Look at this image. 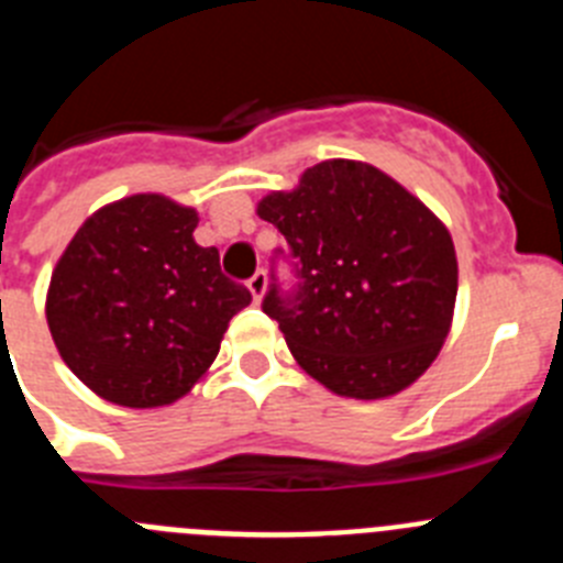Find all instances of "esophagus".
<instances>
[{
	"instance_id": "esophagus-1",
	"label": "esophagus",
	"mask_w": 563,
	"mask_h": 563,
	"mask_svg": "<svg viewBox=\"0 0 563 563\" xmlns=\"http://www.w3.org/2000/svg\"><path fill=\"white\" fill-rule=\"evenodd\" d=\"M265 287H267V273L265 271H256L251 278H247V290H251L253 301H262V296H265Z\"/></svg>"
}]
</instances>
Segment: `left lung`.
Returning <instances> with one entry per match:
<instances>
[{"instance_id": "obj_1", "label": "left lung", "mask_w": 563, "mask_h": 563, "mask_svg": "<svg viewBox=\"0 0 563 563\" xmlns=\"http://www.w3.org/2000/svg\"><path fill=\"white\" fill-rule=\"evenodd\" d=\"M256 213L285 233L298 287L273 278L262 310L298 366L341 397L409 389L449 338L456 253L449 228L389 174L361 161L307 168Z\"/></svg>"}]
</instances>
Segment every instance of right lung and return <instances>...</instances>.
Masks as SVG:
<instances>
[{
	"instance_id": "obj_1",
	"label": "right lung",
	"mask_w": 563,
	"mask_h": 563,
	"mask_svg": "<svg viewBox=\"0 0 563 563\" xmlns=\"http://www.w3.org/2000/svg\"><path fill=\"white\" fill-rule=\"evenodd\" d=\"M200 217L163 194L98 208L69 239L47 290V327L73 375L126 409L180 400L206 377L247 287L194 242Z\"/></svg>"
}]
</instances>
